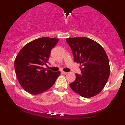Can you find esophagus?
Returning a JSON list of instances; mask_svg holds the SVG:
<instances>
[{
    "instance_id": "34e87169",
    "label": "esophagus",
    "mask_w": 125,
    "mask_h": 125,
    "mask_svg": "<svg viewBox=\"0 0 125 125\" xmlns=\"http://www.w3.org/2000/svg\"><path fill=\"white\" fill-rule=\"evenodd\" d=\"M62 73L63 74H66L68 73L67 72H65V71H62Z\"/></svg>"
}]
</instances>
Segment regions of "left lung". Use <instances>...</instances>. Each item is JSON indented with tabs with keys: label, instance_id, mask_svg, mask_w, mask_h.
Returning a JSON list of instances; mask_svg holds the SVG:
<instances>
[{
	"label": "left lung",
	"instance_id": "8db88e82",
	"mask_svg": "<svg viewBox=\"0 0 125 125\" xmlns=\"http://www.w3.org/2000/svg\"><path fill=\"white\" fill-rule=\"evenodd\" d=\"M75 62L80 65L81 75L70 84L75 93L83 97L95 96L103 89L110 74L106 53L100 44L92 39L79 37L66 39Z\"/></svg>",
	"mask_w": 125,
	"mask_h": 125
}]
</instances>
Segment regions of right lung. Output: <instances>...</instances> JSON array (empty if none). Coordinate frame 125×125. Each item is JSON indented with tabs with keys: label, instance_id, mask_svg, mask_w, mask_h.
<instances>
[{
	"label": "right lung",
	"instance_id": "right-lung-1",
	"mask_svg": "<svg viewBox=\"0 0 125 125\" xmlns=\"http://www.w3.org/2000/svg\"><path fill=\"white\" fill-rule=\"evenodd\" d=\"M59 39L42 37L23 46L16 56L14 68L20 85L24 90L34 95L46 91L54 84L60 72L46 70L51 51Z\"/></svg>",
	"mask_w": 125,
	"mask_h": 125
}]
</instances>
